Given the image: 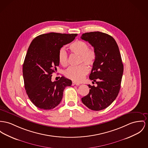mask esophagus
Listing matches in <instances>:
<instances>
[{
	"label": "esophagus",
	"mask_w": 148,
	"mask_h": 148,
	"mask_svg": "<svg viewBox=\"0 0 148 148\" xmlns=\"http://www.w3.org/2000/svg\"><path fill=\"white\" fill-rule=\"evenodd\" d=\"M72 85L73 86V85H77V86H79L80 85V84H79V83H77V82H74V81H73L72 82Z\"/></svg>",
	"instance_id": "obj_1"
}]
</instances>
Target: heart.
Returning <instances> with one entry per match:
<instances>
[{
	"label": "heart",
	"instance_id": "heart-1",
	"mask_svg": "<svg viewBox=\"0 0 148 148\" xmlns=\"http://www.w3.org/2000/svg\"><path fill=\"white\" fill-rule=\"evenodd\" d=\"M69 49L72 53L79 56V63L84 62L89 66H92L97 58V53L93 48L89 47L88 44L82 40H76L72 42ZM58 60L60 64L66 66L68 64V55L64 48H61L58 54ZM87 66L82 64L76 67H70L64 72L66 77L73 81L80 82L82 81L88 73Z\"/></svg>",
	"mask_w": 148,
	"mask_h": 148
}]
</instances>
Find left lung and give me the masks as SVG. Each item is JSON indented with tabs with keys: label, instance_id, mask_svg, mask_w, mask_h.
<instances>
[{
	"label": "left lung",
	"instance_id": "1",
	"mask_svg": "<svg viewBox=\"0 0 148 148\" xmlns=\"http://www.w3.org/2000/svg\"><path fill=\"white\" fill-rule=\"evenodd\" d=\"M81 38L95 50L97 58L89 79L97 84V86L88 85L89 94L81 100L89 109L100 110L109 106L119 93L123 72L121 54L116 41L108 34L90 32L83 34Z\"/></svg>",
	"mask_w": 148,
	"mask_h": 148
}]
</instances>
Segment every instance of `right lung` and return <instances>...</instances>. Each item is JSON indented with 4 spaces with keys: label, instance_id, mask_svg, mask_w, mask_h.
Masks as SVG:
<instances>
[{
    "label": "right lung",
    "instance_id": "1",
    "mask_svg": "<svg viewBox=\"0 0 148 148\" xmlns=\"http://www.w3.org/2000/svg\"><path fill=\"white\" fill-rule=\"evenodd\" d=\"M77 35L50 32L36 36L31 42L22 70L26 93L36 107L44 110L55 108L60 103L65 88L71 86L72 81L64 76L54 82L51 76L59 66L60 48Z\"/></svg>",
    "mask_w": 148,
    "mask_h": 148
}]
</instances>
